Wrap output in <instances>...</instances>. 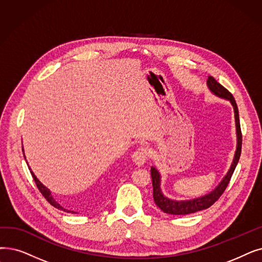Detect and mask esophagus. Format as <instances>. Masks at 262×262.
<instances>
[{
    "label": "esophagus",
    "mask_w": 262,
    "mask_h": 262,
    "mask_svg": "<svg viewBox=\"0 0 262 262\" xmlns=\"http://www.w3.org/2000/svg\"><path fill=\"white\" fill-rule=\"evenodd\" d=\"M149 157V152H147L146 147H140V149L136 150L133 154V162L137 166H142L147 161Z\"/></svg>",
    "instance_id": "34e87169"
}]
</instances>
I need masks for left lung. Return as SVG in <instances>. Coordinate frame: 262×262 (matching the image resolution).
Listing matches in <instances>:
<instances>
[{"instance_id":"8db88e82","label":"left lung","mask_w":262,"mask_h":262,"mask_svg":"<svg viewBox=\"0 0 262 262\" xmlns=\"http://www.w3.org/2000/svg\"><path fill=\"white\" fill-rule=\"evenodd\" d=\"M207 85H208L209 91L213 95H215L216 97H220L222 99L228 100L233 108L234 120H235L236 146H235V152L233 155L232 163L228 169V171H227V173L222 179L219 185L216 186L214 189L209 191L206 195H202L200 197H196V198L188 199V200H176V199H171V198L165 196L163 190H162V186H161L162 185L161 172L158 171L155 166H152L151 167V177H152V184H153V198H154L156 206L167 214L187 215V214L196 213L198 211H202V210H206V209L210 208L212 204L222 196L227 185H228L229 181L231 179V176L237 165L238 158H240V155H241L242 134H241V127H240V120H238V110H237V106L235 104V100H234L233 96L228 92V91H227L223 85H221L211 76L208 77Z\"/></svg>"}]
</instances>
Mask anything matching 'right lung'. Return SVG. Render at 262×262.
<instances>
[{
    "label": "right lung",
    "mask_w": 262,
    "mask_h": 262,
    "mask_svg": "<svg viewBox=\"0 0 262 262\" xmlns=\"http://www.w3.org/2000/svg\"><path fill=\"white\" fill-rule=\"evenodd\" d=\"M22 151H24V155H25V150H24V146H22ZM25 158H26V155H25ZM27 159V158H26ZM27 164H28V162H27ZM28 167H29V169H30V171H31V174H32V177H33V179H34V181H35V183H36V185H37V187H38V189H39V191L41 192L42 194V196L46 198L47 200H48V202L51 204V206H53L54 208H56V209H59V210H61V211H64V212H67V213H73V214H76L77 212H75V211H72V210H68V209H65L63 206H61V204L56 201L54 198H53V196L51 195V191H50V189L47 187V186H45L41 182L36 178V176L34 174V172L32 171V169H31V167L29 166V164H28Z\"/></svg>",
    "instance_id": "add662e5"
}]
</instances>
